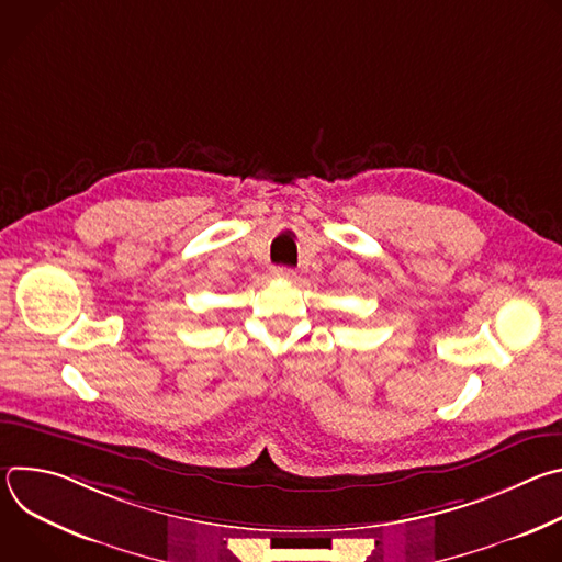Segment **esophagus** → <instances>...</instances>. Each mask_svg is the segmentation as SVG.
<instances>
[{"mask_svg":"<svg viewBox=\"0 0 562 562\" xmlns=\"http://www.w3.org/2000/svg\"><path fill=\"white\" fill-rule=\"evenodd\" d=\"M271 273H273L276 278H286V280L295 278V271H293V269H286V267H278V269H273Z\"/></svg>","mask_w":562,"mask_h":562,"instance_id":"1","label":"esophagus"}]
</instances>
